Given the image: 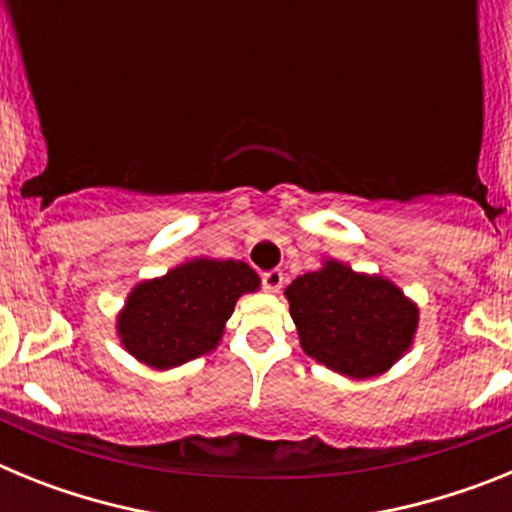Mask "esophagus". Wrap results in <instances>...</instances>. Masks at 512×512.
I'll list each match as a JSON object with an SVG mask.
<instances>
[{
  "label": "esophagus",
  "mask_w": 512,
  "mask_h": 512,
  "mask_svg": "<svg viewBox=\"0 0 512 512\" xmlns=\"http://www.w3.org/2000/svg\"><path fill=\"white\" fill-rule=\"evenodd\" d=\"M261 284H264L266 292H279V289H282V284H284L282 269L264 271V274H261Z\"/></svg>",
  "instance_id": "esophagus-1"
}]
</instances>
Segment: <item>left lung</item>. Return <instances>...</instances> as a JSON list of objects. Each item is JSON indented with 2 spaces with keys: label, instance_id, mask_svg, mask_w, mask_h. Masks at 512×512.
<instances>
[{
  "label": "left lung",
  "instance_id": "8db88e82",
  "mask_svg": "<svg viewBox=\"0 0 512 512\" xmlns=\"http://www.w3.org/2000/svg\"><path fill=\"white\" fill-rule=\"evenodd\" d=\"M305 354L346 377H374L410 348L418 310L382 277L328 261L287 287Z\"/></svg>",
  "mask_w": 512,
  "mask_h": 512
}]
</instances>
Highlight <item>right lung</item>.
I'll list each match as a JSON object with an SVG mask.
<instances>
[{
	"instance_id": "1",
	"label": "right lung",
	"mask_w": 512,
	"mask_h": 512,
	"mask_svg": "<svg viewBox=\"0 0 512 512\" xmlns=\"http://www.w3.org/2000/svg\"><path fill=\"white\" fill-rule=\"evenodd\" d=\"M259 287L243 261L197 259L130 292L120 338L135 359L169 369L217 346L235 300Z\"/></svg>"
}]
</instances>
